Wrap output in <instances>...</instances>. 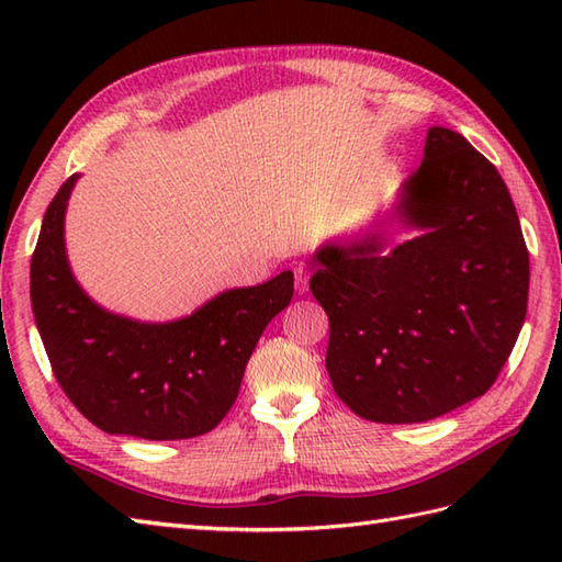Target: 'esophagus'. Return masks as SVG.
Returning a JSON list of instances; mask_svg holds the SVG:
<instances>
[{"instance_id": "34e87169", "label": "esophagus", "mask_w": 562, "mask_h": 562, "mask_svg": "<svg viewBox=\"0 0 562 562\" xmlns=\"http://www.w3.org/2000/svg\"><path fill=\"white\" fill-rule=\"evenodd\" d=\"M294 282H296V292L300 294L308 292V270L304 266L294 268Z\"/></svg>"}]
</instances>
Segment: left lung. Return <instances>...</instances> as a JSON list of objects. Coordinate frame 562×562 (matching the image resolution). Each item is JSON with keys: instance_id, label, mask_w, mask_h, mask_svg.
I'll return each mask as SVG.
<instances>
[{"instance_id": "left-lung-1", "label": "left lung", "mask_w": 562, "mask_h": 562, "mask_svg": "<svg viewBox=\"0 0 562 562\" xmlns=\"http://www.w3.org/2000/svg\"><path fill=\"white\" fill-rule=\"evenodd\" d=\"M391 220L417 234L389 246L376 220L324 244L312 292L330 321L340 401L364 420L408 425L495 384L527 316L529 250L503 176L449 127L427 130Z\"/></svg>"}]
</instances>
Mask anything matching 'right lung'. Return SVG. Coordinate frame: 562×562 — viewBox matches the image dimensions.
I'll return each mask as SVG.
<instances>
[{"label":"right lung","mask_w":562,"mask_h":562,"mask_svg":"<svg viewBox=\"0 0 562 562\" xmlns=\"http://www.w3.org/2000/svg\"><path fill=\"white\" fill-rule=\"evenodd\" d=\"M77 178L47 205L31 260L33 318L55 379L109 435L161 441L210 432L234 405L262 330L292 302L294 274L224 290L166 324L113 314L81 290L67 260L65 212Z\"/></svg>","instance_id":"1"}]
</instances>
